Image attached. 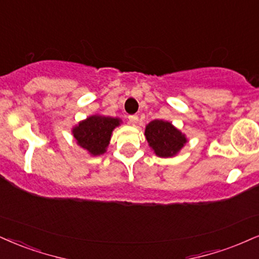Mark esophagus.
<instances>
[{
    "mask_svg": "<svg viewBox=\"0 0 259 259\" xmlns=\"http://www.w3.org/2000/svg\"><path fill=\"white\" fill-rule=\"evenodd\" d=\"M128 120L130 123L133 124V126H136V124L138 123V116H137V115H131V116H128Z\"/></svg>",
    "mask_w": 259,
    "mask_h": 259,
    "instance_id": "obj_1",
    "label": "esophagus"
}]
</instances>
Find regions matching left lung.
I'll return each instance as SVG.
<instances>
[{
    "mask_svg": "<svg viewBox=\"0 0 259 259\" xmlns=\"http://www.w3.org/2000/svg\"><path fill=\"white\" fill-rule=\"evenodd\" d=\"M144 135L149 146L158 157H173L187 143L181 131L164 120H154L146 124Z\"/></svg>",
    "mask_w": 259,
    "mask_h": 259,
    "instance_id": "obj_1",
    "label": "left lung"
}]
</instances>
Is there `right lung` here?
Returning a JSON list of instances; mask_svg holds the SVG:
<instances>
[{
    "label": "right lung",
    "instance_id": "1",
    "mask_svg": "<svg viewBox=\"0 0 259 259\" xmlns=\"http://www.w3.org/2000/svg\"><path fill=\"white\" fill-rule=\"evenodd\" d=\"M120 122L117 117L91 115L73 127L72 133L76 144L88 150L90 155L98 156L107 151L111 133L115 127L120 126Z\"/></svg>",
    "mask_w": 259,
    "mask_h": 259
}]
</instances>
